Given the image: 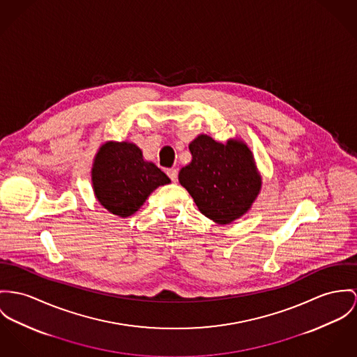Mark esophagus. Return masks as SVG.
<instances>
[{
	"label": "esophagus",
	"mask_w": 357,
	"mask_h": 357,
	"mask_svg": "<svg viewBox=\"0 0 357 357\" xmlns=\"http://www.w3.org/2000/svg\"><path fill=\"white\" fill-rule=\"evenodd\" d=\"M167 175L169 176V179H171L172 182H176V181H178V169H176V168H169V169H167Z\"/></svg>",
	"instance_id": "esophagus-1"
}]
</instances>
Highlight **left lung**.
<instances>
[{"label":"left lung","mask_w":357,"mask_h":357,"mask_svg":"<svg viewBox=\"0 0 357 357\" xmlns=\"http://www.w3.org/2000/svg\"><path fill=\"white\" fill-rule=\"evenodd\" d=\"M189 149L192 162L179 171L178 179L199 212L221 225L246 215L262 188V176L246 142L229 138L222 144L198 135Z\"/></svg>","instance_id":"obj_1"}]
</instances>
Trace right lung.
I'll use <instances>...</instances> for the list:
<instances>
[{"mask_svg": "<svg viewBox=\"0 0 357 357\" xmlns=\"http://www.w3.org/2000/svg\"><path fill=\"white\" fill-rule=\"evenodd\" d=\"M91 181L99 204L119 218L136 213L151 192L171 182L130 141H106L100 145L93 158Z\"/></svg>", "mask_w": 357, "mask_h": 357, "instance_id": "1", "label": "right lung"}]
</instances>
